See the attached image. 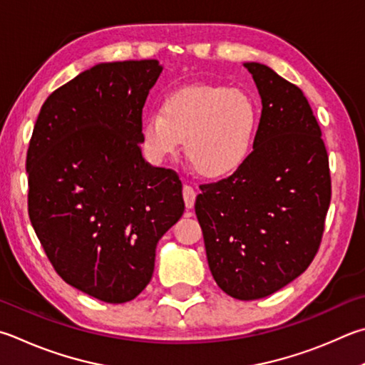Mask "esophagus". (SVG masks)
<instances>
[{"instance_id":"esophagus-1","label":"esophagus","mask_w":365,"mask_h":365,"mask_svg":"<svg viewBox=\"0 0 365 365\" xmlns=\"http://www.w3.org/2000/svg\"><path fill=\"white\" fill-rule=\"evenodd\" d=\"M183 201L187 209H193L195 201H196V190L190 185H183Z\"/></svg>"}]
</instances>
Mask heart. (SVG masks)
<instances>
[{"label":"heart","mask_w":365,"mask_h":365,"mask_svg":"<svg viewBox=\"0 0 365 365\" xmlns=\"http://www.w3.org/2000/svg\"><path fill=\"white\" fill-rule=\"evenodd\" d=\"M257 107L246 92L225 86H190L164 97L142 123L143 150L161 164L185 140V155L202 177L233 175L254 150Z\"/></svg>","instance_id":"obj_1"}]
</instances>
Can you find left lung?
Returning a JSON list of instances; mask_svg holds the SVG:
<instances>
[{"label": "left lung", "mask_w": 365, "mask_h": 365, "mask_svg": "<svg viewBox=\"0 0 365 365\" xmlns=\"http://www.w3.org/2000/svg\"><path fill=\"white\" fill-rule=\"evenodd\" d=\"M244 67L262 97L254 150L233 175L201 185L195 210L218 287L257 300L313 262L332 185L322 132L300 88L263 63Z\"/></svg>", "instance_id": "1"}]
</instances>
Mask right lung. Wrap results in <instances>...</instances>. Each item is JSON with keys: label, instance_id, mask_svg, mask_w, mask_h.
Masks as SVG:
<instances>
[{"label": "right lung", "instance_id": "right-lung-1", "mask_svg": "<svg viewBox=\"0 0 365 365\" xmlns=\"http://www.w3.org/2000/svg\"><path fill=\"white\" fill-rule=\"evenodd\" d=\"M158 61L98 63L56 89L26 151L29 215L62 279L105 303L148 286L156 244L182 217L177 172L142 156Z\"/></svg>", "mask_w": 365, "mask_h": 365}]
</instances>
